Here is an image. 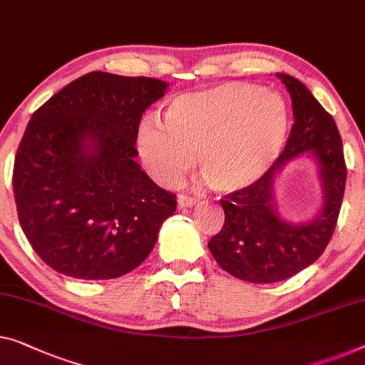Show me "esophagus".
<instances>
[{"mask_svg": "<svg viewBox=\"0 0 365 365\" xmlns=\"http://www.w3.org/2000/svg\"><path fill=\"white\" fill-rule=\"evenodd\" d=\"M198 198L197 197H192V195H185V193H180L177 197V203L180 208H185V206H193L197 205Z\"/></svg>", "mask_w": 365, "mask_h": 365, "instance_id": "esophagus-1", "label": "esophagus"}]
</instances>
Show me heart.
Segmentation results:
<instances>
[{
  "label": "heart",
  "mask_w": 365,
  "mask_h": 365,
  "mask_svg": "<svg viewBox=\"0 0 365 365\" xmlns=\"http://www.w3.org/2000/svg\"><path fill=\"white\" fill-rule=\"evenodd\" d=\"M288 114L279 95L249 83L183 93L165 106L162 126L145 121L138 149L150 175L173 185L197 165L216 192L232 193L259 180L279 157Z\"/></svg>",
  "instance_id": "heart-1"
}]
</instances>
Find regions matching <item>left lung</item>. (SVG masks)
<instances>
[{
  "mask_svg": "<svg viewBox=\"0 0 365 365\" xmlns=\"http://www.w3.org/2000/svg\"><path fill=\"white\" fill-rule=\"evenodd\" d=\"M277 77L290 93L295 118L285 149L259 180L220 200L225 226L208 242L222 270L252 284L290 279L324 252L338 222L347 175L333 116L300 80L285 73ZM304 153L319 162L325 205L314 220L293 225L274 208L273 183L282 166Z\"/></svg>",
  "mask_w": 365,
  "mask_h": 365,
  "instance_id": "obj_1",
  "label": "left lung"
}]
</instances>
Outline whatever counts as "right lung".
Listing matches in <instances>:
<instances>
[{
    "label": "right lung",
    "instance_id": "1",
    "mask_svg": "<svg viewBox=\"0 0 365 365\" xmlns=\"http://www.w3.org/2000/svg\"><path fill=\"white\" fill-rule=\"evenodd\" d=\"M168 83L90 72L32 114L16 152L19 225L58 274L118 279L148 259L175 195L135 162L139 123Z\"/></svg>",
    "mask_w": 365,
    "mask_h": 365
}]
</instances>
